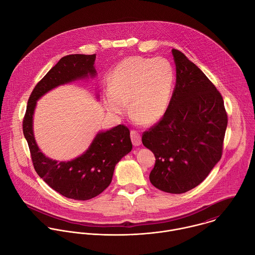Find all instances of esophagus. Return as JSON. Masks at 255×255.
Listing matches in <instances>:
<instances>
[{"label":"esophagus","instance_id":"obj_1","mask_svg":"<svg viewBox=\"0 0 255 255\" xmlns=\"http://www.w3.org/2000/svg\"><path fill=\"white\" fill-rule=\"evenodd\" d=\"M130 136H131V140H132V143H133L134 146H140L141 145V143H142L141 135H140V133L138 131L131 130Z\"/></svg>","mask_w":255,"mask_h":255}]
</instances>
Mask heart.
<instances>
[{"mask_svg": "<svg viewBox=\"0 0 255 255\" xmlns=\"http://www.w3.org/2000/svg\"><path fill=\"white\" fill-rule=\"evenodd\" d=\"M174 83V68L167 59L128 57L110 77L105 106L110 113L121 115L129 102L132 117L145 124L154 123L168 107Z\"/></svg>", "mask_w": 255, "mask_h": 255, "instance_id": "heart-1", "label": "heart"}]
</instances>
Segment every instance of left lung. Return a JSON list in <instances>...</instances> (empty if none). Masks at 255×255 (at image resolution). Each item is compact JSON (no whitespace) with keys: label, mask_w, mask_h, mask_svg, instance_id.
<instances>
[{"label":"left lung","mask_w":255,"mask_h":255,"mask_svg":"<svg viewBox=\"0 0 255 255\" xmlns=\"http://www.w3.org/2000/svg\"><path fill=\"white\" fill-rule=\"evenodd\" d=\"M176 84L161 119L142 135L155 163L150 181L181 194L199 185L221 159L228 114L220 92L182 52L172 49Z\"/></svg>","instance_id":"1"}]
</instances>
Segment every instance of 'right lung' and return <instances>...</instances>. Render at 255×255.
<instances>
[{
  "instance_id": "1",
  "label": "right lung",
  "mask_w": 255,
  "mask_h": 255,
  "mask_svg": "<svg viewBox=\"0 0 255 255\" xmlns=\"http://www.w3.org/2000/svg\"><path fill=\"white\" fill-rule=\"evenodd\" d=\"M96 54L65 56L33 89L22 121L32 163L37 174L58 193L74 200H89L104 191L110 184L116 163L132 150L129 129L120 124L100 132L87 152L70 161H57L40 152L33 135L32 116L36 102L52 89L96 76Z\"/></svg>"
}]
</instances>
